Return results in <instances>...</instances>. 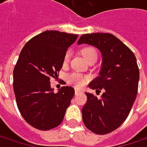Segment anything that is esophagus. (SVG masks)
<instances>
[{
    "label": "esophagus",
    "instance_id": "34e87169",
    "mask_svg": "<svg viewBox=\"0 0 147 147\" xmlns=\"http://www.w3.org/2000/svg\"><path fill=\"white\" fill-rule=\"evenodd\" d=\"M75 93H76V94H79L82 93V91L81 89H79V88H76L75 89Z\"/></svg>",
    "mask_w": 147,
    "mask_h": 147
}]
</instances>
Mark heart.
I'll return each mask as SVG.
<instances>
[{
	"label": "heart",
	"mask_w": 147,
	"mask_h": 147,
	"mask_svg": "<svg viewBox=\"0 0 147 147\" xmlns=\"http://www.w3.org/2000/svg\"><path fill=\"white\" fill-rule=\"evenodd\" d=\"M82 56H83L87 60H88V59H91L92 57H94V56L97 57V52H96L95 49L93 48V47H86V48L82 49ZM69 59H70V53L68 52V53H66V54L65 55V58H64V64H65V65L67 64L68 61H69ZM68 80H69V82H70L71 84H74V85H76V86H79V87H80V86H82V85L84 84V82H85V81H86V78H85L83 76L80 75V74L73 73L71 74V75L69 76Z\"/></svg>",
	"instance_id": "heart-1"
}]
</instances>
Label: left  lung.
I'll list each match as a JSON object with an SVG mask.
<instances>
[{"label":"left lung","instance_id":"8db88e82","mask_svg":"<svg viewBox=\"0 0 147 147\" xmlns=\"http://www.w3.org/2000/svg\"><path fill=\"white\" fill-rule=\"evenodd\" d=\"M94 46L101 53L99 76L91 89L104 90L98 99L86 92L88 100L82 109V120L90 131L105 134L119 128L128 117L138 92L140 71L132 51L109 33L82 35L77 44Z\"/></svg>","mask_w":147,"mask_h":147}]
</instances>
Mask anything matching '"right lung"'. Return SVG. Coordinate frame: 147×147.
<instances>
[{
  "instance_id": "1",
  "label": "right lung",
  "mask_w": 147,
  "mask_h": 147,
  "mask_svg": "<svg viewBox=\"0 0 147 147\" xmlns=\"http://www.w3.org/2000/svg\"><path fill=\"white\" fill-rule=\"evenodd\" d=\"M78 35L46 30L31 38L20 52L13 70V90L18 108L32 127L48 130L59 126L75 94L64 86L54 93L50 79L63 66L68 48Z\"/></svg>"
}]
</instances>
